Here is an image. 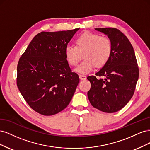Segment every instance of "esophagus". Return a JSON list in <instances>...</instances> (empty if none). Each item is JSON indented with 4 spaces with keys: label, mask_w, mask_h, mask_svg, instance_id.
I'll return each mask as SVG.
<instances>
[{
    "label": "esophagus",
    "mask_w": 150,
    "mask_h": 150,
    "mask_svg": "<svg viewBox=\"0 0 150 150\" xmlns=\"http://www.w3.org/2000/svg\"><path fill=\"white\" fill-rule=\"evenodd\" d=\"M79 79L81 80H84L86 79V76L84 74H79Z\"/></svg>",
    "instance_id": "esophagus-1"
}]
</instances>
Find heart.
<instances>
[{"label":"heart","instance_id":"obj_1","mask_svg":"<svg viewBox=\"0 0 150 150\" xmlns=\"http://www.w3.org/2000/svg\"><path fill=\"white\" fill-rule=\"evenodd\" d=\"M76 46L67 45L64 49L67 62L75 66L82 58L84 59L76 67L74 71L81 74H87L92 71L95 66L104 65L110 59L112 52L111 40L104 36L86 32L76 40Z\"/></svg>","mask_w":150,"mask_h":150}]
</instances>
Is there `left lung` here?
Instances as JSON below:
<instances>
[{"mask_svg": "<svg viewBox=\"0 0 150 150\" xmlns=\"http://www.w3.org/2000/svg\"><path fill=\"white\" fill-rule=\"evenodd\" d=\"M108 35L112 52L108 62L95 76H88L91 87L88 96L91 105L112 113L125 107L134 94L139 77L137 58L132 45L125 34L115 28H96Z\"/></svg>", "mask_w": 150, "mask_h": 150, "instance_id": "obj_1", "label": "left lung"}]
</instances>
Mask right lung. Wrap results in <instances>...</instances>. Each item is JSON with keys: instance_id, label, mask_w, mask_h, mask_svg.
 Wrapping results in <instances>:
<instances>
[{"instance_id": "1", "label": "right lung", "mask_w": 150, "mask_h": 150, "mask_svg": "<svg viewBox=\"0 0 150 150\" xmlns=\"http://www.w3.org/2000/svg\"><path fill=\"white\" fill-rule=\"evenodd\" d=\"M79 29L41 32L19 59L18 89L29 106L40 115L57 114L73 96L79 78L71 72L64 49Z\"/></svg>"}]
</instances>
